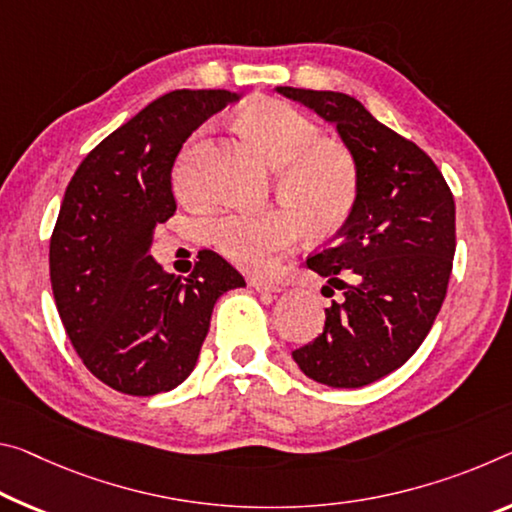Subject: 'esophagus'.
Returning <instances> with one entry per match:
<instances>
[{
    "instance_id": "34e87169",
    "label": "esophagus",
    "mask_w": 512,
    "mask_h": 512,
    "mask_svg": "<svg viewBox=\"0 0 512 512\" xmlns=\"http://www.w3.org/2000/svg\"><path fill=\"white\" fill-rule=\"evenodd\" d=\"M250 285H253L259 294H280L282 291V287H278L275 282H269V280H253Z\"/></svg>"
}]
</instances>
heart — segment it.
<instances>
[{"mask_svg": "<svg viewBox=\"0 0 512 512\" xmlns=\"http://www.w3.org/2000/svg\"><path fill=\"white\" fill-rule=\"evenodd\" d=\"M239 120L278 166L282 198L298 206L314 227L342 221L358 186L351 154L337 143L323 141L321 129L287 102H255L241 111ZM177 180L184 191L196 189V170L189 157L182 161ZM297 210L273 207L221 216L212 225V241L232 264L246 271H264L303 232L305 221Z\"/></svg>", "mask_w": 512, "mask_h": 512, "instance_id": "obj_1", "label": "heart"}]
</instances>
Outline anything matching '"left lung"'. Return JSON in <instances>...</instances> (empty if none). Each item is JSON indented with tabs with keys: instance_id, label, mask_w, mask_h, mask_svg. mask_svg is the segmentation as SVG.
Here are the masks:
<instances>
[{
	"instance_id": "1",
	"label": "left lung",
	"mask_w": 512,
	"mask_h": 512,
	"mask_svg": "<svg viewBox=\"0 0 512 512\" xmlns=\"http://www.w3.org/2000/svg\"><path fill=\"white\" fill-rule=\"evenodd\" d=\"M275 91L335 125L358 173L344 225L307 259L344 298L332 300L326 328L291 358L316 383L364 387L408 362L440 312L456 253V202L433 159L355 97Z\"/></svg>"
}]
</instances>
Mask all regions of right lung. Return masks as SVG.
Instances as JSON below:
<instances>
[{
	"label": "right lung",
	"instance_id": "1",
	"mask_svg": "<svg viewBox=\"0 0 512 512\" xmlns=\"http://www.w3.org/2000/svg\"><path fill=\"white\" fill-rule=\"evenodd\" d=\"M239 97L186 88L157 97L88 152L68 184L50 241L56 310L86 369L116 392L182 385L216 300L246 287L214 250L184 280L150 255L154 230L177 209L170 170L184 141Z\"/></svg>",
	"mask_w": 512,
	"mask_h": 512
}]
</instances>
